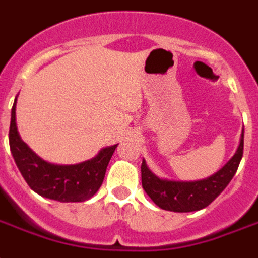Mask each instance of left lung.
Listing matches in <instances>:
<instances>
[{
    "mask_svg": "<svg viewBox=\"0 0 258 258\" xmlns=\"http://www.w3.org/2000/svg\"><path fill=\"white\" fill-rule=\"evenodd\" d=\"M243 155V131L237 152L228 163L218 173L207 179L195 182H175L160 179L151 173L145 162L141 163V183L143 189L159 208L173 212H193L200 211L212 203L226 189Z\"/></svg>",
    "mask_w": 258,
    "mask_h": 258,
    "instance_id": "1",
    "label": "left lung"
}]
</instances>
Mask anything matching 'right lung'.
<instances>
[{
	"label": "right lung",
	"instance_id": "add662e5",
	"mask_svg": "<svg viewBox=\"0 0 258 258\" xmlns=\"http://www.w3.org/2000/svg\"><path fill=\"white\" fill-rule=\"evenodd\" d=\"M16 100L13 103L9 126V147L28 186L38 195L61 203H80L91 199L99 190L106 168L117 145L100 151L94 159L72 166H58L44 162L23 143L17 133Z\"/></svg>",
	"mask_w": 258,
	"mask_h": 258
}]
</instances>
